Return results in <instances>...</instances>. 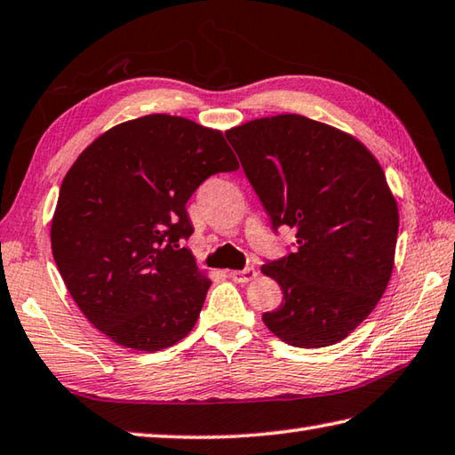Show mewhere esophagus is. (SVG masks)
Listing matches in <instances>:
<instances>
[{
  "mask_svg": "<svg viewBox=\"0 0 455 455\" xmlns=\"http://www.w3.org/2000/svg\"><path fill=\"white\" fill-rule=\"evenodd\" d=\"M229 276L234 282H239V284H247V282L253 280L257 276V270L255 268H245V270H231Z\"/></svg>",
  "mask_w": 455,
  "mask_h": 455,
  "instance_id": "34e87169",
  "label": "esophagus"
}]
</instances>
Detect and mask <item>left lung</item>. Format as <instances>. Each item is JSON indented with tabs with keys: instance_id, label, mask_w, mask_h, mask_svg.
<instances>
[{
	"instance_id": "8db88e82",
	"label": "left lung",
	"mask_w": 455,
	"mask_h": 455,
	"mask_svg": "<svg viewBox=\"0 0 455 455\" xmlns=\"http://www.w3.org/2000/svg\"><path fill=\"white\" fill-rule=\"evenodd\" d=\"M226 136L272 228L296 229V253L260 267L284 294L262 321L299 348L347 339L378 306L395 262L399 210L378 159L301 115L249 120Z\"/></svg>"
}]
</instances>
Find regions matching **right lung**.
<instances>
[{"instance_id":"right-lung-1","label":"right lung","mask_w":455,"mask_h":455,"mask_svg":"<svg viewBox=\"0 0 455 455\" xmlns=\"http://www.w3.org/2000/svg\"><path fill=\"white\" fill-rule=\"evenodd\" d=\"M235 169L220 130L171 115L116 124L79 154L60 187L50 241L91 325L144 352L193 331L212 282L180 245L193 234L187 202L210 175Z\"/></svg>"}]
</instances>
